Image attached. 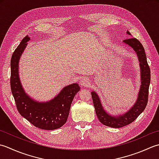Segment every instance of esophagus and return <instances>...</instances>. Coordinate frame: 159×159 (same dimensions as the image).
I'll return each instance as SVG.
<instances>
[{
	"instance_id": "1",
	"label": "esophagus",
	"mask_w": 159,
	"mask_h": 159,
	"mask_svg": "<svg viewBox=\"0 0 159 159\" xmlns=\"http://www.w3.org/2000/svg\"><path fill=\"white\" fill-rule=\"evenodd\" d=\"M89 84H90V81L88 78H87V77H82V78H81L80 80V84L84 87L88 86Z\"/></svg>"
}]
</instances>
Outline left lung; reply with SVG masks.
<instances>
[{
	"instance_id": "obj_1",
	"label": "left lung",
	"mask_w": 159,
	"mask_h": 159,
	"mask_svg": "<svg viewBox=\"0 0 159 159\" xmlns=\"http://www.w3.org/2000/svg\"><path fill=\"white\" fill-rule=\"evenodd\" d=\"M127 34L131 35L128 31H127ZM123 43L128 45L135 51L139 61L141 84L137 102L127 112L117 116H113L103 109L98 94L94 91L91 92L94 107L99 121L103 125L115 128H119L131 124L144 111L148 103L149 86L150 84V69L148 66L143 45L134 38L125 39Z\"/></svg>"
}]
</instances>
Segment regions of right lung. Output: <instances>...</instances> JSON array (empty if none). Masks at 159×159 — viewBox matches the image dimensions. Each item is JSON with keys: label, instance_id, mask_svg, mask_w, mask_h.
Here are the masks:
<instances>
[{"label": "right lung", "instance_id": "right-lung-1", "mask_svg": "<svg viewBox=\"0 0 159 159\" xmlns=\"http://www.w3.org/2000/svg\"><path fill=\"white\" fill-rule=\"evenodd\" d=\"M30 40L22 39L11 59L10 85L16 107L21 116L36 128L52 130L61 127L69 115L70 105L80 87L77 84L66 86L55 98L47 102H38L31 98L22 88L19 77L18 64L22 53Z\"/></svg>", "mask_w": 159, "mask_h": 159}]
</instances>
